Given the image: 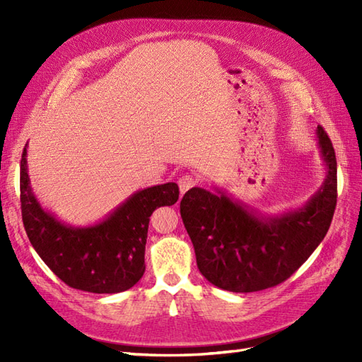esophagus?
<instances>
[{"label":"esophagus","instance_id":"obj_1","mask_svg":"<svg viewBox=\"0 0 362 362\" xmlns=\"http://www.w3.org/2000/svg\"><path fill=\"white\" fill-rule=\"evenodd\" d=\"M198 184V180H196L193 175H184V177H181L178 180V185H180V192L181 194H184L187 190H190L192 187H194V185Z\"/></svg>","mask_w":362,"mask_h":362}]
</instances>
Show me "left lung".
I'll use <instances>...</instances> for the list:
<instances>
[{
	"label": "left lung",
	"instance_id": "8db88e82",
	"mask_svg": "<svg viewBox=\"0 0 362 362\" xmlns=\"http://www.w3.org/2000/svg\"><path fill=\"white\" fill-rule=\"evenodd\" d=\"M317 148L325 180L302 206L267 214L225 190L193 187L182 196L181 217L202 276L233 291H259L290 278L322 243L337 205V160L319 125Z\"/></svg>",
	"mask_w": 362,
	"mask_h": 362
}]
</instances>
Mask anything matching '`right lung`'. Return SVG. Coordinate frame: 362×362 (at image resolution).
Here are the masks:
<instances>
[{
  "label": "right lung",
  "instance_id": "right-lung-1",
  "mask_svg": "<svg viewBox=\"0 0 362 362\" xmlns=\"http://www.w3.org/2000/svg\"><path fill=\"white\" fill-rule=\"evenodd\" d=\"M27 146L21 160V208L30 243L66 286L98 294L131 288L145 273L149 217L156 208L173 205L175 182L134 192L103 221L74 226L43 208L31 187Z\"/></svg>",
  "mask_w": 362,
  "mask_h": 362
}]
</instances>
